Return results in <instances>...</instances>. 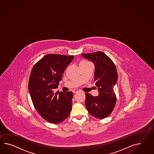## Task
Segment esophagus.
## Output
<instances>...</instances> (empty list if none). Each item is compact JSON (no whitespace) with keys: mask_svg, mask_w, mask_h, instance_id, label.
I'll use <instances>...</instances> for the list:
<instances>
[{"mask_svg":"<svg viewBox=\"0 0 154 154\" xmlns=\"http://www.w3.org/2000/svg\"><path fill=\"white\" fill-rule=\"evenodd\" d=\"M79 91V90L78 89H74V90H72V92L75 94V93H77V92H78Z\"/></svg>","mask_w":154,"mask_h":154,"instance_id":"1","label":"esophagus"}]
</instances>
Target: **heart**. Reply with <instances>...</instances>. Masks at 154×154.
Returning <instances> with one entry per match:
<instances>
[{
    "label": "heart",
    "mask_w": 154,
    "mask_h": 154,
    "mask_svg": "<svg viewBox=\"0 0 154 154\" xmlns=\"http://www.w3.org/2000/svg\"><path fill=\"white\" fill-rule=\"evenodd\" d=\"M85 62V61H83V62Z\"/></svg>",
    "instance_id": "1"
}]
</instances>
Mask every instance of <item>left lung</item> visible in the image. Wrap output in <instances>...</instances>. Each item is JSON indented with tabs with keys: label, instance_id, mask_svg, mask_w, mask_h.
Masks as SVG:
<instances>
[{
	"label": "left lung",
	"instance_id": "8db88e82",
	"mask_svg": "<svg viewBox=\"0 0 154 154\" xmlns=\"http://www.w3.org/2000/svg\"><path fill=\"white\" fill-rule=\"evenodd\" d=\"M82 56L94 64L95 85L99 92L98 96L86 94L87 109L94 117L105 119L112 112L116 103L113 88L118 77L116 67L111 58L102 52L86 53Z\"/></svg>",
	"mask_w": 154,
	"mask_h": 154
}]
</instances>
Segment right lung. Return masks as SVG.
<instances>
[{
    "label": "right lung",
    "mask_w": 154,
    "mask_h": 154,
    "mask_svg": "<svg viewBox=\"0 0 154 154\" xmlns=\"http://www.w3.org/2000/svg\"><path fill=\"white\" fill-rule=\"evenodd\" d=\"M73 56L48 54L35 64L28 83L32 101L39 114L47 121L58 124L69 115L73 93H54L62 79L64 71Z\"/></svg>",
    "instance_id": "1"
}]
</instances>
